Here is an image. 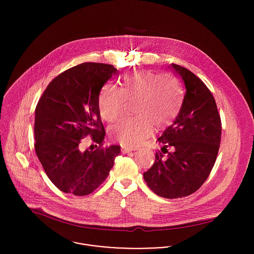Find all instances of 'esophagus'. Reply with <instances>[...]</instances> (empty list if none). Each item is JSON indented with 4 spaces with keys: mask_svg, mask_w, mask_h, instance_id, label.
Masks as SVG:
<instances>
[{
    "mask_svg": "<svg viewBox=\"0 0 254 254\" xmlns=\"http://www.w3.org/2000/svg\"><path fill=\"white\" fill-rule=\"evenodd\" d=\"M135 150V148H131V147H128V146H122L121 147V151L123 153H127V152H130V151H133Z\"/></svg>",
    "mask_w": 254,
    "mask_h": 254,
    "instance_id": "34e87169",
    "label": "esophagus"
}]
</instances>
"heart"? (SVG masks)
Wrapping results in <instances>:
<instances>
[{
	"instance_id": "b5f03b06",
	"label": "heart",
	"mask_w": 254,
	"mask_h": 254,
	"mask_svg": "<svg viewBox=\"0 0 254 254\" xmlns=\"http://www.w3.org/2000/svg\"><path fill=\"white\" fill-rule=\"evenodd\" d=\"M134 103L135 116L125 117L109 127V135L122 145H139L152 131L153 126L164 128L177 117L183 101L181 82L172 73L150 71L133 73L123 78V88L106 85L99 97L102 117L113 121Z\"/></svg>"
}]
</instances>
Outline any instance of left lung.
<instances>
[{
    "label": "left lung",
    "mask_w": 254,
    "mask_h": 254,
    "mask_svg": "<svg viewBox=\"0 0 254 254\" xmlns=\"http://www.w3.org/2000/svg\"><path fill=\"white\" fill-rule=\"evenodd\" d=\"M172 68L185 84L183 104L174 123L157 139L163 146L144 173L148 188L165 198L190 195L202 186L216 161L222 131L216 102L206 85L183 66L172 64Z\"/></svg>",
    "instance_id": "1"
}]
</instances>
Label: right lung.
<instances>
[{"label":"right lung","instance_id":"add662e5","mask_svg":"<svg viewBox=\"0 0 254 254\" xmlns=\"http://www.w3.org/2000/svg\"><path fill=\"white\" fill-rule=\"evenodd\" d=\"M116 72L111 64L76 65L52 80L37 104V156L49 179L65 193L93 192L120 153L119 145L103 146L106 131L99 109L101 90ZM88 134L99 144L97 150L80 149V140Z\"/></svg>","mask_w":254,"mask_h":254}]
</instances>
